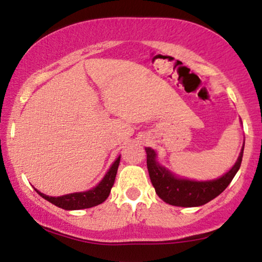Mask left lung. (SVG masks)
Masks as SVG:
<instances>
[{
  "label": "left lung",
  "instance_id": "obj_1",
  "mask_svg": "<svg viewBox=\"0 0 262 262\" xmlns=\"http://www.w3.org/2000/svg\"><path fill=\"white\" fill-rule=\"evenodd\" d=\"M243 152H244V144L238 161L228 173L216 180L210 181H193L174 177L170 171L158 164V162L156 161V152L149 147H146L147 168L157 195L163 201L180 207H196L207 204L227 189L241 168Z\"/></svg>",
  "mask_w": 262,
  "mask_h": 262
}]
</instances>
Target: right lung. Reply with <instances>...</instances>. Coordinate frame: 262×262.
Instances as JSON below:
<instances>
[{"instance_id": "1", "label": "right lung", "mask_w": 262, "mask_h": 262, "mask_svg": "<svg viewBox=\"0 0 262 262\" xmlns=\"http://www.w3.org/2000/svg\"><path fill=\"white\" fill-rule=\"evenodd\" d=\"M120 164V157L113 163V165L110 167L105 177L103 178V180L98 184L97 186L93 187L92 190L84 192H73L69 193V195L63 196H57V198H52V196H48L45 193L38 191L35 189V191L41 196L42 199L48 200L49 202L54 204L57 207L63 208V210H83V208H91L94 206L100 205L101 202H104L109 196L110 190L114 185V181H115L116 173H118V168Z\"/></svg>"}]
</instances>
